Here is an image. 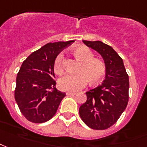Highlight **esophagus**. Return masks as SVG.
Segmentation results:
<instances>
[{
    "label": "esophagus",
    "instance_id": "34e87169",
    "mask_svg": "<svg viewBox=\"0 0 147 147\" xmlns=\"http://www.w3.org/2000/svg\"><path fill=\"white\" fill-rule=\"evenodd\" d=\"M66 94L67 95H75V94H77V93H75V92H66Z\"/></svg>",
    "mask_w": 147,
    "mask_h": 147
}]
</instances>
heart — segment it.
Returning <instances> with one entry per match:
<instances>
[{
  "label": "heart",
  "mask_w": 147,
  "mask_h": 147,
  "mask_svg": "<svg viewBox=\"0 0 147 147\" xmlns=\"http://www.w3.org/2000/svg\"><path fill=\"white\" fill-rule=\"evenodd\" d=\"M72 53L82 61L78 69V74L61 77L58 81L60 89L68 92H76L83 88L88 81L90 84H96L104 78L107 71L105 63L99 58L94 57V53L90 48L86 46H78L72 49ZM63 61L64 56L60 53L53 64L54 71L57 74H61L64 70Z\"/></svg>",
  "instance_id": "obj_1"
}]
</instances>
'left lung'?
<instances>
[{
	"mask_svg": "<svg viewBox=\"0 0 147 147\" xmlns=\"http://www.w3.org/2000/svg\"><path fill=\"white\" fill-rule=\"evenodd\" d=\"M83 43L102 56L106 65V77L94 89L86 92L87 99L79 108V115L87 126L107 129L118 121L129 102V76L122 58L111 46L101 41Z\"/></svg>",
	"mask_w": 147,
	"mask_h": 147,
	"instance_id": "8db88e82",
	"label": "left lung"
}]
</instances>
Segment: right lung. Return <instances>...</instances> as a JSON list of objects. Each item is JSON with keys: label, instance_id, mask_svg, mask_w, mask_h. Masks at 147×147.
Returning <instances> with one entry per match:
<instances>
[{"label": "right lung", "instance_id": "1", "mask_svg": "<svg viewBox=\"0 0 147 147\" xmlns=\"http://www.w3.org/2000/svg\"><path fill=\"white\" fill-rule=\"evenodd\" d=\"M74 42L48 43L22 63L17 75L14 98L22 114L29 121H49L66 95L55 87L53 64L58 54Z\"/></svg>", "mask_w": 147, "mask_h": 147}]
</instances>
